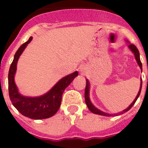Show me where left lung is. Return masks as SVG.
<instances>
[{"label":"left lung","mask_w":148,"mask_h":148,"mask_svg":"<svg viewBox=\"0 0 148 148\" xmlns=\"http://www.w3.org/2000/svg\"><path fill=\"white\" fill-rule=\"evenodd\" d=\"M128 47L130 49L131 51H132L134 55H135V58L136 59V62L138 65L140 66V69L142 70V63H141V61H140V52L138 51V49L136 46L134 45V44H129L128 45ZM141 88H142V80H141V84H140V91H139V93L137 94L136 97L135 98V100L133 101V102L131 104L130 106L127 107V109H124L121 112H119V114H123L124 112H127L129 109L134 106V104L136 103V100L138 99V97L140 96V92H141ZM85 101H86V106L88 107V109H90V111L92 112L93 113H95V114H98V115H101V116H113L115 114H109V113H106V112H104L101 111L98 109H97L95 106H93L92 102L90 101V82H89V81L86 79V90H85ZM118 113H116V115H117Z\"/></svg>","instance_id":"obj_1"}]
</instances>
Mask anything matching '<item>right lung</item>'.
<instances>
[{
  "instance_id": "add662e5",
  "label": "right lung",
  "mask_w": 148,
  "mask_h": 148,
  "mask_svg": "<svg viewBox=\"0 0 148 148\" xmlns=\"http://www.w3.org/2000/svg\"><path fill=\"white\" fill-rule=\"evenodd\" d=\"M32 39V37H30L27 42L20 47L15 54L13 61L8 71V93L12 105L21 114L31 119L41 120L51 117L58 112L61 105L63 91L72 82L74 77L78 75V72L75 71L73 74L62 77L52 87L51 90L42 96L30 97L21 95L14 81L16 64L22 52Z\"/></svg>"
}]
</instances>
